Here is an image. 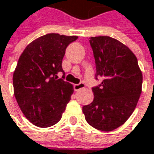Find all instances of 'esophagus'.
Returning a JSON list of instances; mask_svg holds the SVG:
<instances>
[{
  "label": "esophagus",
  "mask_w": 154,
  "mask_h": 154,
  "mask_svg": "<svg viewBox=\"0 0 154 154\" xmlns=\"http://www.w3.org/2000/svg\"><path fill=\"white\" fill-rule=\"evenodd\" d=\"M85 87H86L85 83L81 82V83H79V84H75V85H74V89H75V91H79V90L84 88Z\"/></svg>",
  "instance_id": "34e87169"
}]
</instances>
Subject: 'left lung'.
<instances>
[{
  "label": "left lung",
  "mask_w": 154,
  "mask_h": 154,
  "mask_svg": "<svg viewBox=\"0 0 154 154\" xmlns=\"http://www.w3.org/2000/svg\"><path fill=\"white\" fill-rule=\"evenodd\" d=\"M96 60L94 100L83 106L87 122L94 128L110 132L123 125L134 111L142 93L143 74L137 57L119 40L108 36L89 38Z\"/></svg>",
  "instance_id": "obj_1"
}]
</instances>
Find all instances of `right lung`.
<instances>
[{
  "label": "right lung",
  "instance_id": "1",
  "mask_svg": "<svg viewBox=\"0 0 154 154\" xmlns=\"http://www.w3.org/2000/svg\"><path fill=\"white\" fill-rule=\"evenodd\" d=\"M76 36L49 33L30 42L13 73L17 103L25 117L38 127L57 124L74 92L73 85L58 79L66 47ZM64 79V75H63Z\"/></svg>",
  "mask_w": 154,
  "mask_h": 154
}]
</instances>
